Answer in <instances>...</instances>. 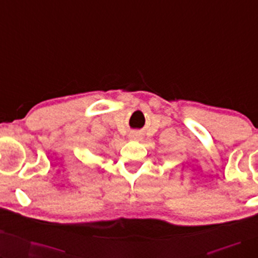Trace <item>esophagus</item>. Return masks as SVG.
<instances>
[{
	"label": "esophagus",
	"mask_w": 258,
	"mask_h": 258,
	"mask_svg": "<svg viewBox=\"0 0 258 258\" xmlns=\"http://www.w3.org/2000/svg\"><path fill=\"white\" fill-rule=\"evenodd\" d=\"M130 137H131L132 139H139L138 133H131V136H130Z\"/></svg>",
	"instance_id": "1"
}]
</instances>
